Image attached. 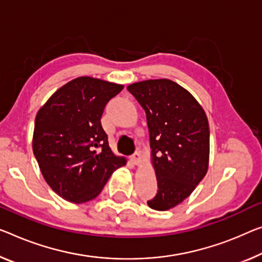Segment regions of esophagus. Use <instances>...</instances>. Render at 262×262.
I'll list each match as a JSON object with an SVG mask.
<instances>
[{
  "label": "esophagus",
  "instance_id": "obj_1",
  "mask_svg": "<svg viewBox=\"0 0 262 262\" xmlns=\"http://www.w3.org/2000/svg\"><path fill=\"white\" fill-rule=\"evenodd\" d=\"M130 162L135 165V166H139V164L142 163V155L139 152H136V154L130 157Z\"/></svg>",
  "mask_w": 262,
  "mask_h": 262
}]
</instances>
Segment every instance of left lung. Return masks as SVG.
<instances>
[{
    "label": "left lung",
    "mask_w": 262,
    "mask_h": 262,
    "mask_svg": "<svg viewBox=\"0 0 262 262\" xmlns=\"http://www.w3.org/2000/svg\"><path fill=\"white\" fill-rule=\"evenodd\" d=\"M145 110L151 164L158 192L152 210L168 211L191 195L208 170L210 128L203 106L185 88L167 78L127 86Z\"/></svg>",
    "instance_id": "left-lung-1"
}]
</instances>
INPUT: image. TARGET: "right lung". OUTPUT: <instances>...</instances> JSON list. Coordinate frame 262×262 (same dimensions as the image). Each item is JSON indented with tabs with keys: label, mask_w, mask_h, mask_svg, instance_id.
<instances>
[{
	"label": "right lung",
	"mask_w": 262,
	"mask_h": 262,
	"mask_svg": "<svg viewBox=\"0 0 262 262\" xmlns=\"http://www.w3.org/2000/svg\"><path fill=\"white\" fill-rule=\"evenodd\" d=\"M123 84L80 76L50 96L35 119L33 151L52 191L74 204L95 199L126 165L108 146L100 118Z\"/></svg>",
	"instance_id": "add662e5"
}]
</instances>
